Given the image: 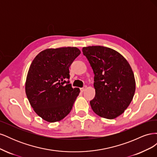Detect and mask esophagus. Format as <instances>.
I'll list each match as a JSON object with an SVG mask.
<instances>
[{
    "mask_svg": "<svg viewBox=\"0 0 157 157\" xmlns=\"http://www.w3.org/2000/svg\"><path fill=\"white\" fill-rule=\"evenodd\" d=\"M87 88V86H84L83 88H80V91H81L82 92H83L84 90H85V89H86Z\"/></svg>",
    "mask_w": 157,
    "mask_h": 157,
    "instance_id": "esophagus-1",
    "label": "esophagus"
}]
</instances>
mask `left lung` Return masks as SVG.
Segmentation results:
<instances>
[{
  "instance_id": "left-lung-1",
  "label": "left lung",
  "mask_w": 157,
  "mask_h": 157,
  "mask_svg": "<svg viewBox=\"0 0 157 157\" xmlns=\"http://www.w3.org/2000/svg\"><path fill=\"white\" fill-rule=\"evenodd\" d=\"M94 73L96 96L90 101L98 116L114 119L124 112L136 90L134 75L128 61L116 50L101 46L84 47Z\"/></svg>"
}]
</instances>
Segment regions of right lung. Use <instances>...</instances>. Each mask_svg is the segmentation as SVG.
<instances>
[{
    "label": "right lung",
    "mask_w": 157,
    "mask_h": 157,
    "mask_svg": "<svg viewBox=\"0 0 157 157\" xmlns=\"http://www.w3.org/2000/svg\"><path fill=\"white\" fill-rule=\"evenodd\" d=\"M80 51L76 47L48 48L40 52L30 65L25 93L33 110L42 119L55 122L71 111L80 93L69 84V68Z\"/></svg>",
    "instance_id": "1"
}]
</instances>
